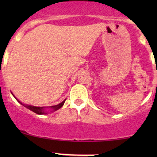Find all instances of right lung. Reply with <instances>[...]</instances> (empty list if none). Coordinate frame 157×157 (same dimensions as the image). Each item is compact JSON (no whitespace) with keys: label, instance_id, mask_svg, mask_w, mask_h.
Wrapping results in <instances>:
<instances>
[{"label":"right lung","instance_id":"obj_1","mask_svg":"<svg viewBox=\"0 0 157 157\" xmlns=\"http://www.w3.org/2000/svg\"><path fill=\"white\" fill-rule=\"evenodd\" d=\"M14 96V95H13ZM17 100V99H16ZM17 101H18L21 104V105H23V106H25V107L27 108L28 109L31 110L32 111H33V112H35V113H37V114H45V113H46V111H45V108L44 107H35V106H32V105H23L22 102H21L19 101L18 100H17ZM66 101V100H64V101H63L61 103L58 104V105H53V106H51V109H52L54 110V111H56V110H58L59 109H60L61 107H62L63 105L64 102Z\"/></svg>","mask_w":157,"mask_h":157}]
</instances>
